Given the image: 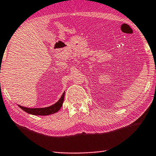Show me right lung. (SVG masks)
Masks as SVG:
<instances>
[{"mask_svg":"<svg viewBox=\"0 0 156 156\" xmlns=\"http://www.w3.org/2000/svg\"><path fill=\"white\" fill-rule=\"evenodd\" d=\"M65 98V92L62 94L61 98L56 103L51 105V106L48 107L44 108H34V109H31V108H27L18 105L20 109H22L25 112L32 115H47L49 114H52V113H56L58 112L60 108H61L63 101H64Z\"/></svg>","mask_w":156,"mask_h":156,"instance_id":"add662e5","label":"right lung"}]
</instances>
